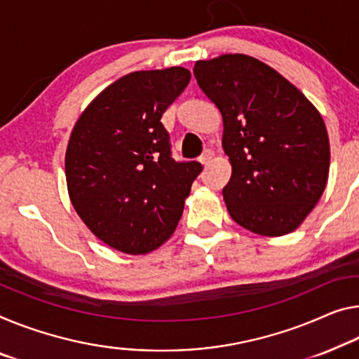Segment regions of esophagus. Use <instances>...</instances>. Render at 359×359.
Returning a JSON list of instances; mask_svg holds the SVG:
<instances>
[{
    "mask_svg": "<svg viewBox=\"0 0 359 359\" xmlns=\"http://www.w3.org/2000/svg\"><path fill=\"white\" fill-rule=\"evenodd\" d=\"M212 157H213V151H212V149H205V151H203V154L201 156V158H198V161H201V163L207 165L208 162L212 161Z\"/></svg>",
    "mask_w": 359,
    "mask_h": 359,
    "instance_id": "34e87169",
    "label": "esophagus"
}]
</instances>
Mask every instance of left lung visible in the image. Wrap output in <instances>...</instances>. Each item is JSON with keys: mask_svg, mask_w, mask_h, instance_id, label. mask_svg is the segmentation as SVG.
Wrapping results in <instances>:
<instances>
[{"mask_svg": "<svg viewBox=\"0 0 359 359\" xmlns=\"http://www.w3.org/2000/svg\"><path fill=\"white\" fill-rule=\"evenodd\" d=\"M194 76L223 117V149L233 167L223 197L231 218L260 236L295 231L327 183L321 114L289 80L245 54L197 60Z\"/></svg>", "mask_w": 359, "mask_h": 359, "instance_id": "8db88e82", "label": "left lung"}]
</instances>
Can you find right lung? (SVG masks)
Wrapping results in <instances>:
<instances>
[{
	"instance_id": "obj_1",
	"label": "right lung",
	"mask_w": 359,
	"mask_h": 359,
	"mask_svg": "<svg viewBox=\"0 0 359 359\" xmlns=\"http://www.w3.org/2000/svg\"><path fill=\"white\" fill-rule=\"evenodd\" d=\"M189 80L184 67L131 72L99 93L72 130L65 152L72 205L115 250L158 249L202 172L196 161H175L161 122Z\"/></svg>"
}]
</instances>
